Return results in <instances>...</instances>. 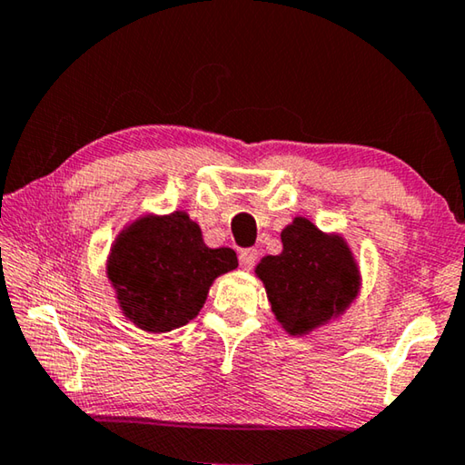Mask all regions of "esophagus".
<instances>
[{
  "mask_svg": "<svg viewBox=\"0 0 465 465\" xmlns=\"http://www.w3.org/2000/svg\"><path fill=\"white\" fill-rule=\"evenodd\" d=\"M256 262H258V250L246 248V250L240 252V264H242V269H246V271L254 269Z\"/></svg>",
  "mask_w": 465,
  "mask_h": 465,
  "instance_id": "34e87169",
  "label": "esophagus"
}]
</instances>
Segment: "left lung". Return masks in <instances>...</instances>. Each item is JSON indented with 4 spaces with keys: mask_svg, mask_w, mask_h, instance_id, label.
I'll return each instance as SVG.
<instances>
[{
    "mask_svg": "<svg viewBox=\"0 0 465 465\" xmlns=\"http://www.w3.org/2000/svg\"><path fill=\"white\" fill-rule=\"evenodd\" d=\"M282 252L256 266L271 308L289 334L302 336L349 308L359 291V269L341 235L295 217L281 232Z\"/></svg>",
    "mask_w": 465,
    "mask_h": 465,
    "instance_id": "left-lung-1",
    "label": "left lung"
}]
</instances>
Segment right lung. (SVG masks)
<instances>
[{
  "mask_svg": "<svg viewBox=\"0 0 465 465\" xmlns=\"http://www.w3.org/2000/svg\"><path fill=\"white\" fill-rule=\"evenodd\" d=\"M238 266L232 248L204 246L201 227L183 211L141 217L108 256L123 313L147 332H170L196 318L219 274Z\"/></svg>",
  "mask_w": 465,
  "mask_h": 465,
  "instance_id": "add662e5",
  "label": "right lung"
}]
</instances>
